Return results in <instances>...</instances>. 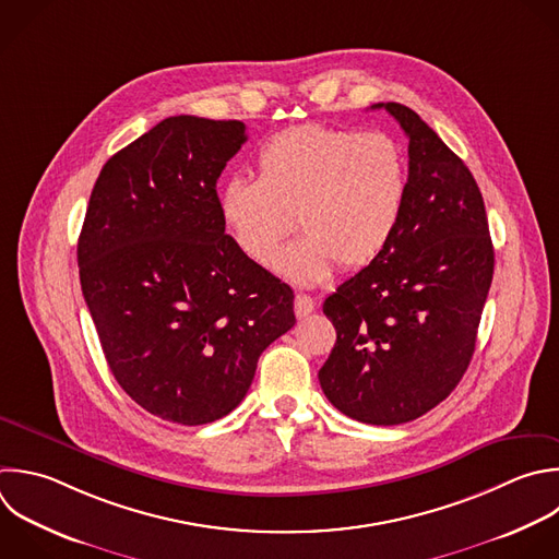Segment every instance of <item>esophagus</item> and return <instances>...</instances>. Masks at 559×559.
<instances>
[{
  "label": "esophagus",
  "instance_id": "esophagus-1",
  "mask_svg": "<svg viewBox=\"0 0 559 559\" xmlns=\"http://www.w3.org/2000/svg\"><path fill=\"white\" fill-rule=\"evenodd\" d=\"M312 310H314L312 297H308V295H297V297H295V314H297L299 319L308 317Z\"/></svg>",
  "mask_w": 559,
  "mask_h": 559
}]
</instances>
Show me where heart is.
<instances>
[{
    "instance_id": "1",
    "label": "heart",
    "mask_w": 559,
    "mask_h": 559,
    "mask_svg": "<svg viewBox=\"0 0 559 559\" xmlns=\"http://www.w3.org/2000/svg\"><path fill=\"white\" fill-rule=\"evenodd\" d=\"M404 201L406 157L391 135L308 122L260 144L255 179L229 177L218 214L253 264L275 262L286 280L317 286L336 266H369L395 236ZM293 215L305 236L275 261Z\"/></svg>"
}]
</instances>
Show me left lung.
<instances>
[{
  "mask_svg": "<svg viewBox=\"0 0 559 559\" xmlns=\"http://www.w3.org/2000/svg\"><path fill=\"white\" fill-rule=\"evenodd\" d=\"M408 138L402 221L386 249L332 293L336 343L319 382L347 417L411 421L463 378L493 275L480 190L467 166L408 107L378 103Z\"/></svg>",
  "mask_w": 559,
  "mask_h": 559,
  "instance_id": "1",
  "label": "left lung"
}]
</instances>
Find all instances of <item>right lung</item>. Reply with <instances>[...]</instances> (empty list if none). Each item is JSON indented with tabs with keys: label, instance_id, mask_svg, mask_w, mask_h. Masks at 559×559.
Segmentation results:
<instances>
[{
	"label": "right lung",
	"instance_id": "add662e5",
	"mask_svg": "<svg viewBox=\"0 0 559 559\" xmlns=\"http://www.w3.org/2000/svg\"><path fill=\"white\" fill-rule=\"evenodd\" d=\"M245 129L162 120L103 166L79 238L81 286L111 373L173 424L231 413L260 354L295 325L290 286L245 258L218 214L216 181Z\"/></svg>",
	"mask_w": 559,
	"mask_h": 559
}]
</instances>
